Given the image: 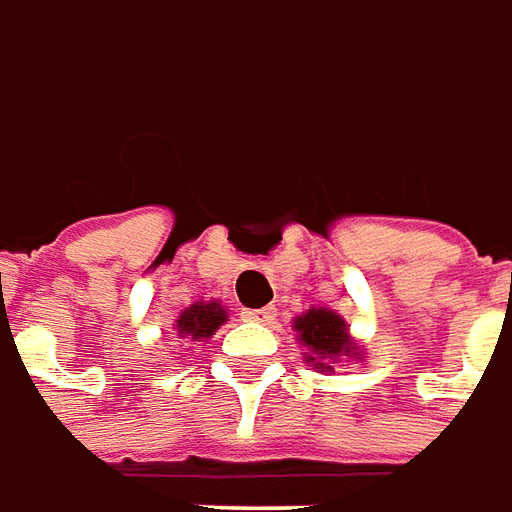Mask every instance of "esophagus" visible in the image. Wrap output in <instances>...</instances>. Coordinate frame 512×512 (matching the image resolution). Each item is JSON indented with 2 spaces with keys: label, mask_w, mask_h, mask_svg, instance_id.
Instances as JSON below:
<instances>
[{
  "label": "esophagus",
  "mask_w": 512,
  "mask_h": 512,
  "mask_svg": "<svg viewBox=\"0 0 512 512\" xmlns=\"http://www.w3.org/2000/svg\"><path fill=\"white\" fill-rule=\"evenodd\" d=\"M242 320L262 322V325H267V322L275 320V308L273 306H267V308H245V311H242Z\"/></svg>",
  "instance_id": "obj_1"
}]
</instances>
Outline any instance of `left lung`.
Instances as JSON below:
<instances>
[{
	"label": "left lung",
	"mask_w": 512,
	"mask_h": 512,
	"mask_svg": "<svg viewBox=\"0 0 512 512\" xmlns=\"http://www.w3.org/2000/svg\"><path fill=\"white\" fill-rule=\"evenodd\" d=\"M295 331L300 344L308 347L306 361L314 369L333 372V366L328 364H336L342 355H347V358L358 355V347L350 336L347 322L331 308H308L306 314L295 317Z\"/></svg>",
	"instance_id": "1"
}]
</instances>
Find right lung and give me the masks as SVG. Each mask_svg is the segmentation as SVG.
<instances>
[{"mask_svg":"<svg viewBox=\"0 0 512 512\" xmlns=\"http://www.w3.org/2000/svg\"><path fill=\"white\" fill-rule=\"evenodd\" d=\"M226 317V308L220 306L217 300H212V303H192L190 308L181 311V317L176 320V331H179L181 339L201 342V339H209L226 322Z\"/></svg>","mask_w":512,"mask_h":512,"instance_id":"right-lung-1","label":"right lung"}]
</instances>
